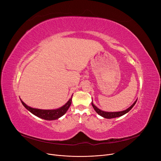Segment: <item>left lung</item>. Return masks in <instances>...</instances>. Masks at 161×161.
Masks as SVG:
<instances>
[{"label":"left lung","instance_id":"obj_1","mask_svg":"<svg viewBox=\"0 0 161 161\" xmlns=\"http://www.w3.org/2000/svg\"><path fill=\"white\" fill-rule=\"evenodd\" d=\"M137 102V100H136V101L126 109H125V110H123V111H121V112H104V111H103L101 110V109H98L94 104L93 103H92H92H91V104L92 106V107H93L94 109L96 111V112L100 115V116H102L104 118H106V119H112V118H115V117H121L125 114H126V113H128L130 109L133 108V106L135 105V104Z\"/></svg>","mask_w":161,"mask_h":161}]
</instances>
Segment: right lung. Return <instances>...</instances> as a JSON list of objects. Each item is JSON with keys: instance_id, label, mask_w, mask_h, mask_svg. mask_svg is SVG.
I'll use <instances>...</instances> for the list:
<instances>
[{"instance_id": "1", "label": "right lung", "mask_w": 161, "mask_h": 161, "mask_svg": "<svg viewBox=\"0 0 161 161\" xmlns=\"http://www.w3.org/2000/svg\"><path fill=\"white\" fill-rule=\"evenodd\" d=\"M72 95L71 98L69 99V100L68 101L64 106L55 109H40L33 108L27 106L26 104H25L21 99L20 100L24 107L27 109H28L31 113L41 118V119L51 121V120L57 119L59 117H62L64 114H65V113L67 112L68 109H69L70 106L71 105Z\"/></svg>"}]
</instances>
